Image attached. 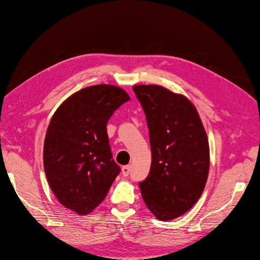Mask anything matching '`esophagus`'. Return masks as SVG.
Masks as SVG:
<instances>
[{
  "mask_svg": "<svg viewBox=\"0 0 260 260\" xmlns=\"http://www.w3.org/2000/svg\"><path fill=\"white\" fill-rule=\"evenodd\" d=\"M121 172H122V175L124 177H127L131 173V167L129 166H123L122 169H121Z\"/></svg>",
  "mask_w": 260,
  "mask_h": 260,
  "instance_id": "esophagus-1",
  "label": "esophagus"
}]
</instances>
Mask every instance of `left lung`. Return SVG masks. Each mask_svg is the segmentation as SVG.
<instances>
[{
	"label": "left lung",
	"mask_w": 260,
	"mask_h": 260,
	"mask_svg": "<svg viewBox=\"0 0 260 260\" xmlns=\"http://www.w3.org/2000/svg\"><path fill=\"white\" fill-rule=\"evenodd\" d=\"M146 115L152 160L139 184L147 208L168 221L190 210L206 186L210 149L193 104L160 85L133 87Z\"/></svg>",
	"instance_id": "8db88e82"
}]
</instances>
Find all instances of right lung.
Returning a JSON list of instances; mask_svg holds the SVG:
<instances>
[{
  "label": "right lung",
  "instance_id": "1",
  "mask_svg": "<svg viewBox=\"0 0 260 260\" xmlns=\"http://www.w3.org/2000/svg\"><path fill=\"white\" fill-rule=\"evenodd\" d=\"M127 101L118 86H88L69 96L49 122L43 149L46 178L58 202L78 215L92 212L120 173L107 122Z\"/></svg>",
  "mask_w": 260,
  "mask_h": 260
}]
</instances>
